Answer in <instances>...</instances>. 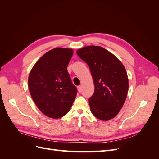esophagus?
<instances>
[{
  "label": "esophagus",
  "mask_w": 159,
  "mask_h": 159,
  "mask_svg": "<svg viewBox=\"0 0 159 159\" xmlns=\"http://www.w3.org/2000/svg\"><path fill=\"white\" fill-rule=\"evenodd\" d=\"M78 91L79 93H80L81 91V85H79L78 87Z\"/></svg>",
  "instance_id": "1"
}]
</instances>
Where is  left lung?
Returning a JSON list of instances; mask_svg holds the SVG:
<instances>
[{
	"label": "left lung",
	"instance_id": "1",
	"mask_svg": "<svg viewBox=\"0 0 159 159\" xmlns=\"http://www.w3.org/2000/svg\"><path fill=\"white\" fill-rule=\"evenodd\" d=\"M87 63L95 86L89 99L91 113L102 121L114 118L125 102L129 80L123 64L117 57L103 48L85 46L76 51Z\"/></svg>",
	"mask_w": 159,
	"mask_h": 159
}]
</instances>
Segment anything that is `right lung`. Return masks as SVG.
<instances>
[{
  "instance_id": "add662e5",
  "label": "right lung",
  "mask_w": 159,
  "mask_h": 159,
  "mask_svg": "<svg viewBox=\"0 0 159 159\" xmlns=\"http://www.w3.org/2000/svg\"><path fill=\"white\" fill-rule=\"evenodd\" d=\"M73 53L71 48H55L43 55L30 72L31 97L40 111L50 118L64 116L76 97L77 88L67 70Z\"/></svg>"
}]
</instances>
